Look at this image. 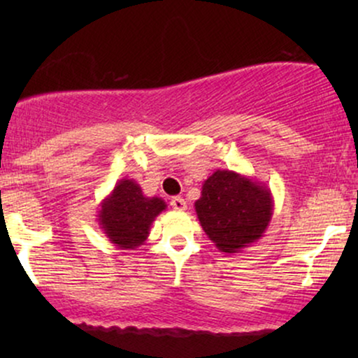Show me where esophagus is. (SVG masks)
<instances>
[{
  "mask_svg": "<svg viewBox=\"0 0 358 358\" xmlns=\"http://www.w3.org/2000/svg\"><path fill=\"white\" fill-rule=\"evenodd\" d=\"M171 207L178 210V212H184V210L187 208V203H185V200L182 197H173L171 199Z\"/></svg>",
  "mask_w": 358,
  "mask_h": 358,
  "instance_id": "34e87169",
  "label": "esophagus"
}]
</instances>
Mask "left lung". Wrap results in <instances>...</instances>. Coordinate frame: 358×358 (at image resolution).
<instances>
[{"label": "left lung", "mask_w": 358, "mask_h": 358, "mask_svg": "<svg viewBox=\"0 0 358 358\" xmlns=\"http://www.w3.org/2000/svg\"><path fill=\"white\" fill-rule=\"evenodd\" d=\"M199 222L220 252H239L266 233L273 199L266 184L229 169H217L195 202Z\"/></svg>", "instance_id": "left-lung-1"}]
</instances>
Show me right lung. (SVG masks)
Listing matches in <instances>:
<instances>
[{
  "label": "right lung",
  "instance_id": "1",
  "mask_svg": "<svg viewBox=\"0 0 358 358\" xmlns=\"http://www.w3.org/2000/svg\"><path fill=\"white\" fill-rule=\"evenodd\" d=\"M97 212V222L109 241L119 249H135L148 238L151 224L166 202L159 197H146L134 179H120Z\"/></svg>",
  "mask_w": 358,
  "mask_h": 358
}]
</instances>
